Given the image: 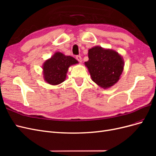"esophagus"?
<instances>
[{"label": "esophagus", "mask_w": 156, "mask_h": 156, "mask_svg": "<svg viewBox=\"0 0 156 156\" xmlns=\"http://www.w3.org/2000/svg\"><path fill=\"white\" fill-rule=\"evenodd\" d=\"M76 59L79 61V62H82V58H81V56H80V55H78V56H76Z\"/></svg>", "instance_id": "34e87169"}]
</instances>
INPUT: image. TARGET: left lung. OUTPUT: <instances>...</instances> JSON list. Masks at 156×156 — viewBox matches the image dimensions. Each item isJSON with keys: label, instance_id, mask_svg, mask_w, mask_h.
Wrapping results in <instances>:
<instances>
[{"label": "left lung", "instance_id": "1", "mask_svg": "<svg viewBox=\"0 0 156 156\" xmlns=\"http://www.w3.org/2000/svg\"><path fill=\"white\" fill-rule=\"evenodd\" d=\"M88 55L89 59L84 65L92 80L99 87L108 88L119 81L124 70V62L118 52L95 46L88 50Z\"/></svg>", "mask_w": 156, "mask_h": 156}]
</instances>
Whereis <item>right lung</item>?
Here are the masks:
<instances>
[{
	"label": "right lung",
	"mask_w": 156,
	"mask_h": 156,
	"mask_svg": "<svg viewBox=\"0 0 156 156\" xmlns=\"http://www.w3.org/2000/svg\"><path fill=\"white\" fill-rule=\"evenodd\" d=\"M78 63V61L72 56L56 52L44 63L42 66L44 79L51 85H57L65 81L70 66Z\"/></svg>",
	"instance_id": "add662e5"
}]
</instances>
